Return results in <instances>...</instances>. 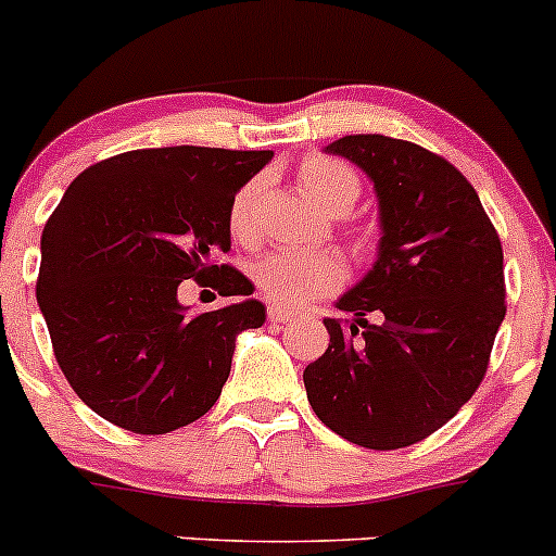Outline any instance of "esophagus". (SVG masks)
Instances as JSON below:
<instances>
[{"instance_id":"obj_1","label":"esophagus","mask_w":556,"mask_h":556,"mask_svg":"<svg viewBox=\"0 0 556 556\" xmlns=\"http://www.w3.org/2000/svg\"><path fill=\"white\" fill-rule=\"evenodd\" d=\"M295 312L290 309H282V306H268V319L271 323H288V319H293Z\"/></svg>"}]
</instances>
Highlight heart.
I'll return each instance as SVG.
<instances>
[{
  "label": "heart",
  "mask_w": 556,
  "mask_h": 556,
  "mask_svg": "<svg viewBox=\"0 0 556 556\" xmlns=\"http://www.w3.org/2000/svg\"><path fill=\"white\" fill-rule=\"evenodd\" d=\"M301 188L317 206L330 215H346L361 195V177L344 161L330 155H309L299 172ZM263 177L247 179L233 193L228 206V228L237 242L255 239L257 204L263 193ZM344 263L333 252L274 250L252 263V282L271 304L295 309L314 299L336 293L344 285Z\"/></svg>",
  "instance_id": "obj_1"
}]
</instances>
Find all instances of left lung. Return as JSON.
<instances>
[{"instance_id": "obj_1", "label": "left lung", "mask_w": 556, "mask_h": 556, "mask_svg": "<svg viewBox=\"0 0 556 556\" xmlns=\"http://www.w3.org/2000/svg\"><path fill=\"white\" fill-rule=\"evenodd\" d=\"M325 153L368 174L382 239L371 271L336 301L355 319H325L330 344L306 366V397L341 439L401 450L450 422L484 379L506 317L503 247L473 185L441 155L382 134Z\"/></svg>"}]
</instances>
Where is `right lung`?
<instances>
[{
	"instance_id": "1",
	"label": "right lung",
	"mask_w": 556,
	"mask_h": 556,
	"mask_svg": "<svg viewBox=\"0 0 556 556\" xmlns=\"http://www.w3.org/2000/svg\"><path fill=\"white\" fill-rule=\"evenodd\" d=\"M271 150L148 148L88 166L45 223L37 304L66 382L106 422L161 435L204 417L231 374L237 336L266 323L231 250L228 206ZM195 278L237 305L188 315Z\"/></svg>"
}]
</instances>
